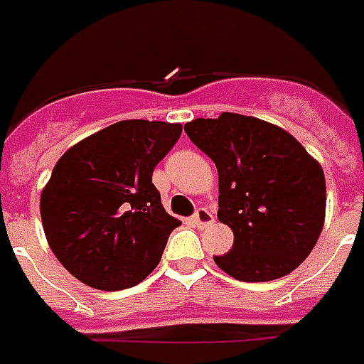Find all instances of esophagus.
<instances>
[{"label": "esophagus", "mask_w": 364, "mask_h": 364, "mask_svg": "<svg viewBox=\"0 0 364 364\" xmlns=\"http://www.w3.org/2000/svg\"><path fill=\"white\" fill-rule=\"evenodd\" d=\"M193 223L198 224V228H207V226H211L215 223V217H213L211 211H207V209H198L196 215H193Z\"/></svg>", "instance_id": "34e87169"}]
</instances>
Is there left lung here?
Here are the masks:
<instances>
[{"mask_svg": "<svg viewBox=\"0 0 364 364\" xmlns=\"http://www.w3.org/2000/svg\"><path fill=\"white\" fill-rule=\"evenodd\" d=\"M184 130L218 171V220L234 245L215 257L242 282H269L296 270L321 236L326 182L321 163L284 128L237 113L196 119Z\"/></svg>", "mask_w": 364, "mask_h": 364, "instance_id": "8db88e82", "label": "left lung"}]
</instances>
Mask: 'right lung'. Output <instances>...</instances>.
<instances>
[{
	"label": "right lung",
	"instance_id": "1",
	"mask_svg": "<svg viewBox=\"0 0 364 364\" xmlns=\"http://www.w3.org/2000/svg\"><path fill=\"white\" fill-rule=\"evenodd\" d=\"M182 124L120 120L75 144L53 166L40 215L59 263L90 288L140 284L180 226L161 203L151 174Z\"/></svg>",
	"mask_w": 364,
	"mask_h": 364
}]
</instances>
